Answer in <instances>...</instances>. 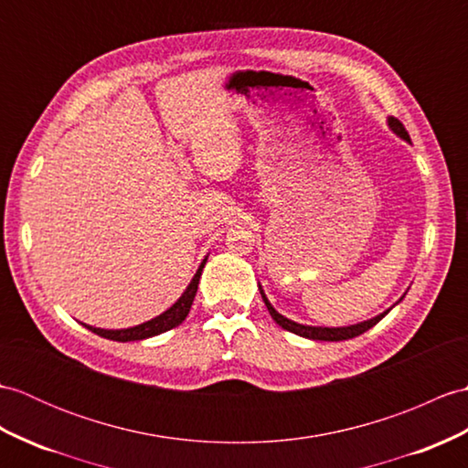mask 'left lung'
<instances>
[{
	"instance_id": "1",
	"label": "left lung",
	"mask_w": 468,
	"mask_h": 468,
	"mask_svg": "<svg viewBox=\"0 0 468 468\" xmlns=\"http://www.w3.org/2000/svg\"><path fill=\"white\" fill-rule=\"evenodd\" d=\"M387 123H388V127H390V132H393L395 135H399L400 139H405L407 144H410V137H409V133H407V129H405L403 123L399 122V119L388 117ZM259 292H261V297H263V301H265L269 314H271V317H273V321L279 324V327H283V329L289 331V333H295V335H299V336H305V339H313V341H346V339H353V336L363 335L365 331L375 327V324H377L378 321H381V319L385 317V314L390 311V309H387V311H383L381 314H377V317H373V319H367V321L356 323V324H349V327H313V324H301V323L291 321V319L283 317V314H281L279 311H275V307L271 305L267 295L263 292V289H261V285H259ZM400 299H403V297H400ZM400 299H399V301H400ZM399 301H397V303H399ZM397 303H395V305H397ZM395 305H393V307H395Z\"/></svg>"
}]
</instances>
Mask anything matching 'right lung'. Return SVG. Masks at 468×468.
Returning a JSON list of instances; mask_svg holds the SVG:
<instances>
[{"label": "right lung", "mask_w": 468, "mask_h": 468, "mask_svg": "<svg viewBox=\"0 0 468 468\" xmlns=\"http://www.w3.org/2000/svg\"><path fill=\"white\" fill-rule=\"evenodd\" d=\"M205 263H207V257L201 261L197 273L193 275L191 283L187 285V289L183 291V295L176 303H173V305L167 311H163L161 314H157L155 319L135 324V327H129V329H100V327H90V324H85V327L93 331L95 335L105 336V339H112V341H119V343L144 341V339H149V336H155V335L165 333L173 327H177V324H181L185 321V317L189 314V309L193 305L195 292H197V285H199V279H201Z\"/></svg>", "instance_id": "add662e5"}]
</instances>
